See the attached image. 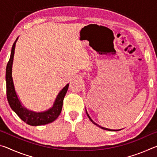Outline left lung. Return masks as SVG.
<instances>
[{"instance_id":"1","label":"left lung","mask_w":157,"mask_h":157,"mask_svg":"<svg viewBox=\"0 0 157 157\" xmlns=\"http://www.w3.org/2000/svg\"><path fill=\"white\" fill-rule=\"evenodd\" d=\"M86 114H87V116H88V117H89V118L90 119V121H91V122H92V123H94V124H95V125H97V126H98V127H100V128H102V129H105V130H108V131H118V130H121V129H118V130H115V129H107V128H105V127H100V126H99V125H98V124H96V123H95V122L94 121H93L92 120V119L91 118V117H90L89 116V114H88V113H87V111H86Z\"/></svg>"}]
</instances>
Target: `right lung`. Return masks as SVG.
Segmentation results:
<instances>
[{"label": "right lung", "mask_w": 157, "mask_h": 157, "mask_svg": "<svg viewBox=\"0 0 157 157\" xmlns=\"http://www.w3.org/2000/svg\"><path fill=\"white\" fill-rule=\"evenodd\" d=\"M18 40L16 39L14 44H13L11 55L9 59V62L7 64L6 67V75H5V79H6V89H7V98L8 100L9 105L12 109L17 114L18 117L28 124L32 126H39L43 125L52 123L56 120L57 117L62 111L63 100L65 97V95L67 92L69 84H67L63 87L62 91L55 99L53 106L45 111L42 112H34V111L28 110L25 107H23L21 104L20 100L15 91L14 82H13L12 71V63L14 59V50L16 43Z\"/></svg>", "instance_id": "obj_1"}]
</instances>
